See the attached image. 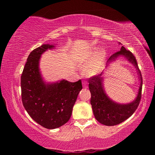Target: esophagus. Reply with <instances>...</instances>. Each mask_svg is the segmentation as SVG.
Here are the masks:
<instances>
[{
	"label": "esophagus",
	"instance_id": "1",
	"mask_svg": "<svg viewBox=\"0 0 155 155\" xmlns=\"http://www.w3.org/2000/svg\"><path fill=\"white\" fill-rule=\"evenodd\" d=\"M82 83H83V85H84V87H86V84H87V82H82Z\"/></svg>",
	"mask_w": 155,
	"mask_h": 155
}]
</instances>
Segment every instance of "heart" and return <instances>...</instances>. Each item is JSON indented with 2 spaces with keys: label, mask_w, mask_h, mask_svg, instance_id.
Instances as JSON below:
<instances>
[{
  "label": "heart",
  "mask_w": 155,
  "mask_h": 155,
  "mask_svg": "<svg viewBox=\"0 0 155 155\" xmlns=\"http://www.w3.org/2000/svg\"><path fill=\"white\" fill-rule=\"evenodd\" d=\"M81 63L89 62L82 69V73L86 77H92L99 73L104 65L105 54L104 51H98L97 49L86 52L83 55H80L77 58Z\"/></svg>",
  "instance_id": "b5f03b06"
}]
</instances>
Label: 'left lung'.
Returning a JSON list of instances; mask_svg holds the SVG:
<instances>
[{"label": "left lung", "mask_w": 155, "mask_h": 155, "mask_svg": "<svg viewBox=\"0 0 155 155\" xmlns=\"http://www.w3.org/2000/svg\"><path fill=\"white\" fill-rule=\"evenodd\" d=\"M124 56L132 63L137 70L140 80V84L136 99L128 104H118L111 100L106 94L103 85V73L94 75L89 79V89L91 92L90 103L94 117L100 124L105 126H116L124 122L133 115L138 107L141 99L143 78L137 66L135 57L130 51L121 46L120 51L112 55L107 63L115 61L118 57Z\"/></svg>", "instance_id": "1"}]
</instances>
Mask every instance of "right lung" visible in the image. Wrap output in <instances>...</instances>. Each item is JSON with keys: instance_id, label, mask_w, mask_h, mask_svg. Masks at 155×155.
<instances>
[{"instance_id": "right-lung-1", "label": "right lung", "mask_w": 155, "mask_h": 155, "mask_svg": "<svg viewBox=\"0 0 155 155\" xmlns=\"http://www.w3.org/2000/svg\"><path fill=\"white\" fill-rule=\"evenodd\" d=\"M55 46L43 44L29 54L21 75L22 101L31 118L44 128L55 129L71 118L78 95L82 89L81 80H63L46 83L39 70L41 54Z\"/></svg>"}]
</instances>
